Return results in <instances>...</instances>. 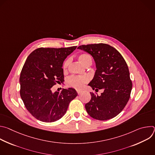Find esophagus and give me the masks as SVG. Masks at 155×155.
Wrapping results in <instances>:
<instances>
[{
	"label": "esophagus",
	"instance_id": "1",
	"mask_svg": "<svg viewBox=\"0 0 155 155\" xmlns=\"http://www.w3.org/2000/svg\"><path fill=\"white\" fill-rule=\"evenodd\" d=\"M77 93L78 94H80L81 93H82V91L81 90H77Z\"/></svg>",
	"mask_w": 155,
	"mask_h": 155
}]
</instances>
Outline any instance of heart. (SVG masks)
Here are the masks:
<instances>
[{"mask_svg":"<svg viewBox=\"0 0 155 155\" xmlns=\"http://www.w3.org/2000/svg\"><path fill=\"white\" fill-rule=\"evenodd\" d=\"M79 61L85 66L87 65H91L92 63V59L91 56L86 53L80 54L78 56ZM71 62V58L66 59L63 64H62V69L65 72L68 70V68ZM89 81L87 77H77V76H71L67 79V84L69 86L74 87L75 89L80 90L84 86V84Z\"/></svg>","mask_w":155,"mask_h":155,"instance_id":"heart-1","label":"heart"}]
</instances>
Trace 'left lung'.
Here are the masks:
<instances>
[{"label": "left lung", "instance_id": "8db88e82", "mask_svg": "<svg viewBox=\"0 0 155 155\" xmlns=\"http://www.w3.org/2000/svg\"><path fill=\"white\" fill-rule=\"evenodd\" d=\"M78 49L90 54L97 70L89 83L96 91L103 90L101 96L90 93L91 99L85 104L90 116L104 121L118 115L127 104L132 90V81L127 65L122 55L105 43L81 45Z\"/></svg>", "mask_w": 155, "mask_h": 155}]
</instances>
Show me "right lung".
Instances as JSON below:
<instances>
[{"label":"right lung","mask_w":155,"mask_h":155,"mask_svg":"<svg viewBox=\"0 0 155 155\" xmlns=\"http://www.w3.org/2000/svg\"><path fill=\"white\" fill-rule=\"evenodd\" d=\"M76 48H39L28 56L20 74L19 93L26 109L36 119L46 123L61 119L78 95L71 87L51 91L54 85L64 81L63 62Z\"/></svg>","instance_id":"add662e5"}]
</instances>
